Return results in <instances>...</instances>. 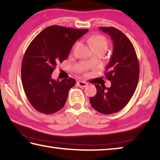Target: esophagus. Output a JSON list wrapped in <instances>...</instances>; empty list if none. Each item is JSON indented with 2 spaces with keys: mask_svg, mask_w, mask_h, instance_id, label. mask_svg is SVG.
Returning <instances> with one entry per match:
<instances>
[{
  "mask_svg": "<svg viewBox=\"0 0 160 160\" xmlns=\"http://www.w3.org/2000/svg\"><path fill=\"white\" fill-rule=\"evenodd\" d=\"M78 85H79L80 88H85L88 86V83L85 82H82V81H78Z\"/></svg>",
  "mask_w": 160,
  "mask_h": 160,
  "instance_id": "34e87169",
  "label": "esophagus"
}]
</instances>
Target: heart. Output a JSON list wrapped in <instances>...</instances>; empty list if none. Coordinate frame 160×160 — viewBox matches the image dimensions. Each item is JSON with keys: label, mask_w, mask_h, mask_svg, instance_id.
Segmentation results:
<instances>
[{"label": "heart", "mask_w": 160, "mask_h": 160, "mask_svg": "<svg viewBox=\"0 0 160 160\" xmlns=\"http://www.w3.org/2000/svg\"><path fill=\"white\" fill-rule=\"evenodd\" d=\"M89 43L92 48H102L106 50L108 48V41L107 38L102 35H93L89 39Z\"/></svg>", "instance_id": "b5f03b06"}]
</instances>
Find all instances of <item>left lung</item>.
<instances>
[{"label":"left lung","instance_id":"obj_1","mask_svg":"<svg viewBox=\"0 0 160 160\" xmlns=\"http://www.w3.org/2000/svg\"><path fill=\"white\" fill-rule=\"evenodd\" d=\"M113 42L112 58L104 75L110 88L95 85L96 95L90 98L94 109L103 114L116 113L126 106L138 82L140 66L133 45L122 32L112 27H100Z\"/></svg>","mask_w":160,"mask_h":160}]
</instances>
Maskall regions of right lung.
<instances>
[{
    "label": "right lung",
    "instance_id": "add662e5",
    "mask_svg": "<svg viewBox=\"0 0 160 160\" xmlns=\"http://www.w3.org/2000/svg\"><path fill=\"white\" fill-rule=\"evenodd\" d=\"M88 29L51 25L44 29L28 46L22 62L23 89L29 102L38 112L51 114L64 107L73 78L61 81L51 78L58 63L66 60L72 45Z\"/></svg>",
    "mask_w": 160,
    "mask_h": 160
}]
</instances>
